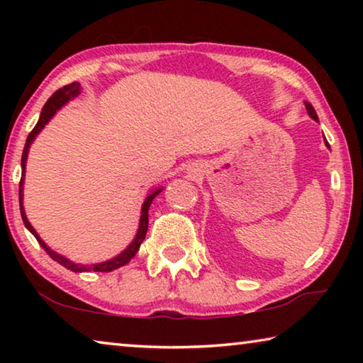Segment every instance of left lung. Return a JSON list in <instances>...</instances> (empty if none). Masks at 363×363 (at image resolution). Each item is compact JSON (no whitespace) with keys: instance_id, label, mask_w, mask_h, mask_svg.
<instances>
[{"instance_id":"obj_1","label":"left lung","mask_w":363,"mask_h":363,"mask_svg":"<svg viewBox=\"0 0 363 363\" xmlns=\"http://www.w3.org/2000/svg\"><path fill=\"white\" fill-rule=\"evenodd\" d=\"M306 110H307V113H309V116H311V118H312V120H315V121H318V116H317V113H315V110H314V107H312V106H311V104H309V102H306ZM325 144H327V145H328V143H327V140H325Z\"/></svg>"}]
</instances>
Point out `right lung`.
<instances>
[{
	"instance_id": "1",
	"label": "right lung",
	"mask_w": 363,
	"mask_h": 363,
	"mask_svg": "<svg viewBox=\"0 0 363 363\" xmlns=\"http://www.w3.org/2000/svg\"><path fill=\"white\" fill-rule=\"evenodd\" d=\"M79 94V83H72V84H67L64 88L57 89L56 93H54L51 97H49L48 102L45 104V107L41 110V115H40V120L36 123L35 128L32 130V133L28 134L27 138V143L26 147H23V152H22V177H21V182H19V201H21V214H22V220L23 224H26L27 229L33 233L36 240L43 247V250L46 251V253L52 257L54 261H57L59 264H62L65 269H70L72 272H89V270H94V272H112V270L118 269L121 266H125V264L130 262L136 253L139 251L140 243L144 242L145 238V233H147V227H149V208L152 205V201L155 196L162 192L163 189H155L152 190V192L147 195V199L144 200L143 203V210H140V219H139V229L136 237H134V240L131 242L130 247H128L123 253H120L118 256L112 257V259H108L106 262H99V264H93V266H84V264H75L72 262L70 259H67V257L60 256L56 251H52L51 248L48 247V245L41 240L38 233L32 227V224L28 223V219L26 216V210H23V205H22V199H23V176H26V163H27V157H28V149L32 143L35 140V138L38 136V133L43 130V128L46 126V123L52 118L54 115H56L57 110L65 106L67 102L72 101L73 97H77Z\"/></svg>"
}]
</instances>
